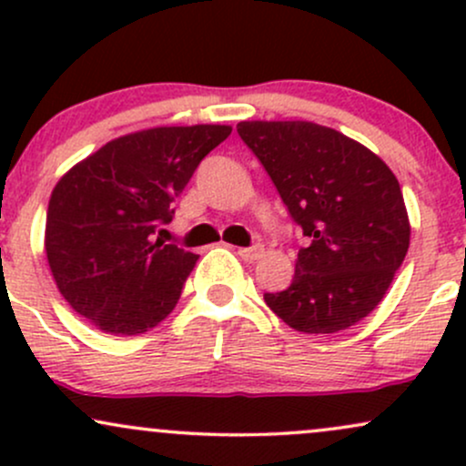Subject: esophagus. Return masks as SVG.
Segmentation results:
<instances>
[{"instance_id":"esophagus-1","label":"esophagus","mask_w":466,"mask_h":466,"mask_svg":"<svg viewBox=\"0 0 466 466\" xmlns=\"http://www.w3.org/2000/svg\"><path fill=\"white\" fill-rule=\"evenodd\" d=\"M237 254L243 260H249V263H251V260H258L260 256L265 254V249H263V245H251V248H238Z\"/></svg>"}]
</instances>
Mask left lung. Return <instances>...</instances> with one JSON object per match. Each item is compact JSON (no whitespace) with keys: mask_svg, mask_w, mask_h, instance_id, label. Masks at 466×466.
<instances>
[{"mask_svg":"<svg viewBox=\"0 0 466 466\" xmlns=\"http://www.w3.org/2000/svg\"><path fill=\"white\" fill-rule=\"evenodd\" d=\"M289 215L309 237L267 307L300 333H337L377 309L410 248L403 192L381 157L315 122H238Z\"/></svg>","mask_w":466,"mask_h":466,"instance_id":"8db88e82","label":"left lung"}]
</instances>
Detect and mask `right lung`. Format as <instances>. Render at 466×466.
<instances>
[{
  "label": "right lung",
  "mask_w": 466,
  "mask_h": 466,
  "mask_svg": "<svg viewBox=\"0 0 466 466\" xmlns=\"http://www.w3.org/2000/svg\"><path fill=\"white\" fill-rule=\"evenodd\" d=\"M226 125L157 127L122 136L55 186L46 254L58 291L111 335H140L175 309L199 256L153 240Z\"/></svg>",
  "instance_id": "add662e5"
}]
</instances>
